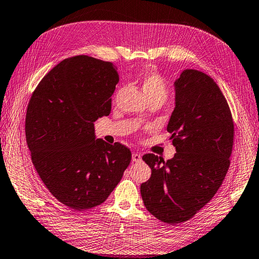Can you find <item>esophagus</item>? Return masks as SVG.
<instances>
[{
  "mask_svg": "<svg viewBox=\"0 0 259 259\" xmlns=\"http://www.w3.org/2000/svg\"><path fill=\"white\" fill-rule=\"evenodd\" d=\"M132 160L135 161V162H138L142 160V155L138 154V153H133V155H132Z\"/></svg>",
  "mask_w": 259,
  "mask_h": 259,
  "instance_id": "1",
  "label": "esophagus"
}]
</instances>
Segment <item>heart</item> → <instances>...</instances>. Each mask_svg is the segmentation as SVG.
<instances>
[{"label": "heart", "mask_w": 259, "mask_h": 259, "mask_svg": "<svg viewBox=\"0 0 259 259\" xmlns=\"http://www.w3.org/2000/svg\"><path fill=\"white\" fill-rule=\"evenodd\" d=\"M141 87L147 99L159 100L161 102L166 100L169 93L168 82L163 75L157 71H147L141 78Z\"/></svg>", "instance_id": "obj_1"}]
</instances>
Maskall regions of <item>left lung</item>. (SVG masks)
<instances>
[{"mask_svg": "<svg viewBox=\"0 0 259 259\" xmlns=\"http://www.w3.org/2000/svg\"><path fill=\"white\" fill-rule=\"evenodd\" d=\"M175 85L167 131L177 153L166 162L144 155L151 176L141 185L148 212L170 225L190 220L212 200L228 174L234 144L230 106L210 75L189 69Z\"/></svg>", "mask_w": 259, "mask_h": 259, "instance_id": "1", "label": "left lung"}]
</instances>
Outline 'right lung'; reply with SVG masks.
Masks as SVG:
<instances>
[{"label": "right lung", "mask_w": 259, "mask_h": 259, "mask_svg": "<svg viewBox=\"0 0 259 259\" xmlns=\"http://www.w3.org/2000/svg\"><path fill=\"white\" fill-rule=\"evenodd\" d=\"M115 66L90 56L62 60L31 93L25 134L31 162L54 197L73 210L100 205L122 179L132 153L94 138L118 83Z\"/></svg>", "instance_id": "1"}]
</instances>
